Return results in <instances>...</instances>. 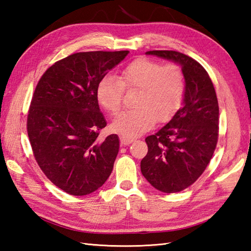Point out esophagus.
<instances>
[{"mask_svg":"<svg viewBox=\"0 0 251 251\" xmlns=\"http://www.w3.org/2000/svg\"><path fill=\"white\" fill-rule=\"evenodd\" d=\"M120 140H121V143L123 146H128V145H130V143L134 141V139H132V138H129V137H126V136H124V135H122L121 137H120Z\"/></svg>","mask_w":251,"mask_h":251,"instance_id":"obj_1","label":"esophagus"}]
</instances>
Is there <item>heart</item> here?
<instances>
[{
    "mask_svg": "<svg viewBox=\"0 0 251 251\" xmlns=\"http://www.w3.org/2000/svg\"><path fill=\"white\" fill-rule=\"evenodd\" d=\"M124 87L139 89L136 106L121 112L112 121V129L126 137H136L149 130L156 122L167 121L179 109L184 94V78L180 68L162 66L145 59L135 60L122 71L121 76H103L97 86L99 103L110 113L122 105Z\"/></svg>",
    "mask_w": 251,
    "mask_h": 251,
    "instance_id": "heart-1",
    "label": "heart"
}]
</instances>
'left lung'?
<instances>
[{
	"instance_id": "8db88e82",
	"label": "left lung",
	"mask_w": 251,
	"mask_h": 251,
	"mask_svg": "<svg viewBox=\"0 0 251 251\" xmlns=\"http://www.w3.org/2000/svg\"><path fill=\"white\" fill-rule=\"evenodd\" d=\"M181 67L185 86L182 106L166 125L146 138L148 153L140 163L150 184L164 193L188 188L204 173L215 152L219 105L206 70L196 60L175 50H150Z\"/></svg>"
}]
</instances>
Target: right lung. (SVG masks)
I'll return each instance as SVG.
<instances>
[{"instance_id":"right-lung-1","label":"right lung","mask_w":251,"mask_h":251,"mask_svg":"<svg viewBox=\"0 0 251 251\" xmlns=\"http://www.w3.org/2000/svg\"><path fill=\"white\" fill-rule=\"evenodd\" d=\"M128 52H76L55 62L36 85L26 123L32 150L46 177L68 194L93 193L112 173L120 140L98 138L106 122L97 86Z\"/></svg>"}]
</instances>
